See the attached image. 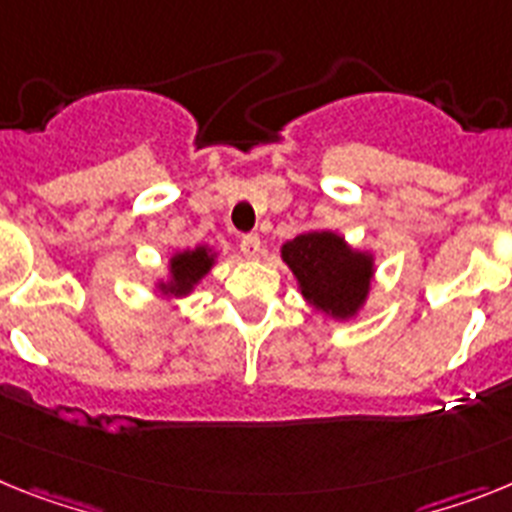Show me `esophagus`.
<instances>
[{"label": "esophagus", "instance_id": "esophagus-1", "mask_svg": "<svg viewBox=\"0 0 512 512\" xmlns=\"http://www.w3.org/2000/svg\"><path fill=\"white\" fill-rule=\"evenodd\" d=\"M239 250H242L244 257H250V260H257L262 252V242L257 234H244L242 242H239Z\"/></svg>", "mask_w": 512, "mask_h": 512}]
</instances>
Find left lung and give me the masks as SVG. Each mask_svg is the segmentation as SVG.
<instances>
[{
	"label": "left lung",
	"mask_w": 512,
	"mask_h": 512,
	"mask_svg": "<svg viewBox=\"0 0 512 512\" xmlns=\"http://www.w3.org/2000/svg\"><path fill=\"white\" fill-rule=\"evenodd\" d=\"M299 291L332 319H353L366 304L373 281V255L353 250L335 231H306L281 247Z\"/></svg>",
	"instance_id": "1"
}]
</instances>
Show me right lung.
I'll return each instance as SVG.
<instances>
[{
  "label": "right lung",
  "instance_id": "1",
  "mask_svg": "<svg viewBox=\"0 0 512 512\" xmlns=\"http://www.w3.org/2000/svg\"><path fill=\"white\" fill-rule=\"evenodd\" d=\"M216 255L208 247H195V250H182L170 257V278L159 283L162 296H188L203 275L213 268Z\"/></svg>",
  "mask_w": 512,
  "mask_h": 512
}]
</instances>
